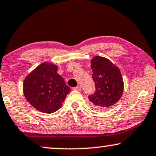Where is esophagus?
Listing matches in <instances>:
<instances>
[{"mask_svg": "<svg viewBox=\"0 0 156 156\" xmlns=\"http://www.w3.org/2000/svg\"><path fill=\"white\" fill-rule=\"evenodd\" d=\"M73 90H77V91H80L81 87L80 86H76L75 87H73Z\"/></svg>", "mask_w": 156, "mask_h": 156, "instance_id": "34e87169", "label": "esophagus"}]
</instances>
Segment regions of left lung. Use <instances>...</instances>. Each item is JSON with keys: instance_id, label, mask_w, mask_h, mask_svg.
Listing matches in <instances>:
<instances>
[{"instance_id": "left-lung-1", "label": "left lung", "mask_w": 156, "mask_h": 156, "mask_svg": "<svg viewBox=\"0 0 156 156\" xmlns=\"http://www.w3.org/2000/svg\"><path fill=\"white\" fill-rule=\"evenodd\" d=\"M95 93L88 96L91 105L97 109H106L117 102L124 90L123 78L117 66L109 59L95 56L91 60Z\"/></svg>"}]
</instances>
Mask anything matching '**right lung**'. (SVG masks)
<instances>
[{"label":"right lung","instance_id":"right-lung-1","mask_svg":"<svg viewBox=\"0 0 156 156\" xmlns=\"http://www.w3.org/2000/svg\"><path fill=\"white\" fill-rule=\"evenodd\" d=\"M58 67L42 63L33 70L23 83L25 97L30 104L44 113H53L62 107L70 87L60 75Z\"/></svg>","mask_w":156,"mask_h":156}]
</instances>
